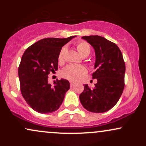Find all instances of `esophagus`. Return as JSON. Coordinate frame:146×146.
Returning a JSON list of instances; mask_svg holds the SVG:
<instances>
[{
	"mask_svg": "<svg viewBox=\"0 0 146 146\" xmlns=\"http://www.w3.org/2000/svg\"><path fill=\"white\" fill-rule=\"evenodd\" d=\"M70 85H71V86H73L75 85V82H70Z\"/></svg>",
	"mask_w": 146,
	"mask_h": 146,
	"instance_id": "1",
	"label": "esophagus"
}]
</instances>
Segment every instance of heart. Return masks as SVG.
<instances>
[{"instance_id": "1", "label": "heart", "mask_w": 146, "mask_h": 146, "mask_svg": "<svg viewBox=\"0 0 146 146\" xmlns=\"http://www.w3.org/2000/svg\"><path fill=\"white\" fill-rule=\"evenodd\" d=\"M77 50L80 54L82 57H86L90 54V47L89 44L86 42H80L76 45ZM66 48L63 47L60 50L58 55V62L59 63H62L64 62V56ZM86 73V68L82 65H68L65 67L62 71V75L64 78L68 80L77 81L84 75Z\"/></svg>"}]
</instances>
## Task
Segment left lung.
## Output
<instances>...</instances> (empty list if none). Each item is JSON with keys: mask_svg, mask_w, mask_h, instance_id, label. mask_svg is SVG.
Listing matches in <instances>:
<instances>
[{"mask_svg": "<svg viewBox=\"0 0 146 146\" xmlns=\"http://www.w3.org/2000/svg\"><path fill=\"white\" fill-rule=\"evenodd\" d=\"M95 53V71L93 79L98 82L93 88L85 84L80 100L88 111L102 113L117 103L124 88L125 62L119 48L115 43L99 36H83Z\"/></svg>", "mask_w": 146, "mask_h": 146, "instance_id": "obj_1", "label": "left lung"}]
</instances>
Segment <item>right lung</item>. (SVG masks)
<instances>
[{"label": "right lung", "mask_w": 146, "mask_h": 146, "mask_svg": "<svg viewBox=\"0 0 146 146\" xmlns=\"http://www.w3.org/2000/svg\"><path fill=\"white\" fill-rule=\"evenodd\" d=\"M75 37L44 38L31 45L23 53L18 67L21 93L36 112L53 113L62 103L70 88L69 82L57 80L51 86L48 82V75L58 70L60 50Z\"/></svg>", "instance_id": "obj_1"}]
</instances>
